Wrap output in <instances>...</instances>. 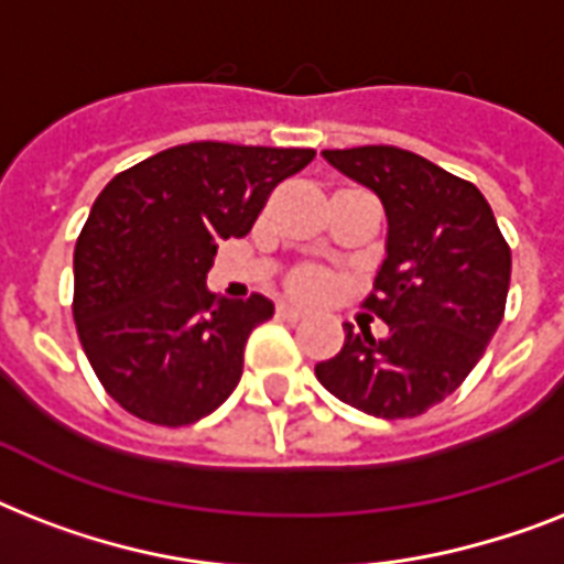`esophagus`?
<instances>
[{"mask_svg":"<svg viewBox=\"0 0 564 564\" xmlns=\"http://www.w3.org/2000/svg\"><path fill=\"white\" fill-rule=\"evenodd\" d=\"M307 316L301 307H292V304H281L278 307V318H283V322H301V318Z\"/></svg>","mask_w":564,"mask_h":564,"instance_id":"esophagus-1","label":"esophagus"}]
</instances>
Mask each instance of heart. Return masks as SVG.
<instances>
[{
  "label": "heart",
  "instance_id": "1",
  "mask_svg": "<svg viewBox=\"0 0 564 564\" xmlns=\"http://www.w3.org/2000/svg\"><path fill=\"white\" fill-rule=\"evenodd\" d=\"M286 286L299 299H316V295H322L327 290V274L322 269H316V265H301V269H295L290 274Z\"/></svg>",
  "mask_w": 564,
  "mask_h": 564
}]
</instances>
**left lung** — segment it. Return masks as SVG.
I'll return each instance as SVG.
<instances>
[{"mask_svg":"<svg viewBox=\"0 0 564 564\" xmlns=\"http://www.w3.org/2000/svg\"><path fill=\"white\" fill-rule=\"evenodd\" d=\"M325 161L377 193L386 260L362 307L389 334H354L318 362L327 392L377 419H415L459 389L503 322L512 251L471 181L394 145L327 149Z\"/></svg>","mask_w":564,"mask_h":564,"instance_id":"1","label":"left lung"}]
</instances>
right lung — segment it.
Returning a JSON list of instances; mask_svg holds the SVG:
<instances>
[{
    "instance_id": "obj_1",
    "label": "right lung",
    "mask_w": 564,
    "mask_h": 564,
    "mask_svg": "<svg viewBox=\"0 0 564 564\" xmlns=\"http://www.w3.org/2000/svg\"><path fill=\"white\" fill-rule=\"evenodd\" d=\"M313 149L187 143L119 172L75 242L73 316L105 392L137 419L184 427L228 401L263 295L207 290L216 248L246 237Z\"/></svg>"
}]
</instances>
